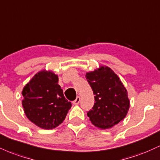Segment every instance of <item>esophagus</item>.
<instances>
[{"label": "esophagus", "instance_id": "1", "mask_svg": "<svg viewBox=\"0 0 160 160\" xmlns=\"http://www.w3.org/2000/svg\"><path fill=\"white\" fill-rule=\"evenodd\" d=\"M80 97H77V98H76V100H74V101H73V103H74V105H78L79 104V103H80Z\"/></svg>", "mask_w": 160, "mask_h": 160}]
</instances>
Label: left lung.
Returning <instances> with one entry per match:
<instances>
[{
	"mask_svg": "<svg viewBox=\"0 0 160 160\" xmlns=\"http://www.w3.org/2000/svg\"><path fill=\"white\" fill-rule=\"evenodd\" d=\"M86 78L95 95V105L87 112L92 124L109 129L122 121L130 108L128 91L120 78L108 66L101 65L86 72Z\"/></svg>",
	"mask_w": 160,
	"mask_h": 160,
	"instance_id": "1",
	"label": "left lung"
}]
</instances>
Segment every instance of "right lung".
<instances>
[{"label":"right lung","instance_id":"add662e5","mask_svg":"<svg viewBox=\"0 0 160 160\" xmlns=\"http://www.w3.org/2000/svg\"><path fill=\"white\" fill-rule=\"evenodd\" d=\"M58 82V75L44 69L36 73L23 88L25 115L42 129L51 130L62 123L72 107Z\"/></svg>","mask_w":160,"mask_h":160}]
</instances>
